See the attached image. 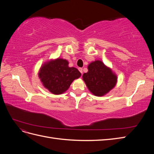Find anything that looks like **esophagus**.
I'll list each match as a JSON object with an SVG mask.
<instances>
[{"instance_id":"esophagus-1","label":"esophagus","mask_w":154,"mask_h":154,"mask_svg":"<svg viewBox=\"0 0 154 154\" xmlns=\"http://www.w3.org/2000/svg\"><path fill=\"white\" fill-rule=\"evenodd\" d=\"M78 70H79V71H80L82 73H82H83V69H82V68H79Z\"/></svg>"}]
</instances>
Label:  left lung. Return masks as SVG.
I'll return each mask as SVG.
<instances>
[{
  "label": "left lung",
  "instance_id": "8db88e82",
  "mask_svg": "<svg viewBox=\"0 0 154 154\" xmlns=\"http://www.w3.org/2000/svg\"><path fill=\"white\" fill-rule=\"evenodd\" d=\"M88 72L83 74V80L93 95L103 96L109 93L118 82V77L112 69L101 60L88 65Z\"/></svg>",
  "mask_w": 154,
  "mask_h": 154
}]
</instances>
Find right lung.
I'll return each mask as SVG.
<instances>
[{
  "mask_svg": "<svg viewBox=\"0 0 154 154\" xmlns=\"http://www.w3.org/2000/svg\"><path fill=\"white\" fill-rule=\"evenodd\" d=\"M38 74L43 86L56 95L66 92L72 82L82 75L76 68L69 67L67 60L60 58L44 63Z\"/></svg>",
  "mask_w": 154,
  "mask_h": 154,
  "instance_id": "obj_1",
  "label": "right lung"
}]
</instances>
